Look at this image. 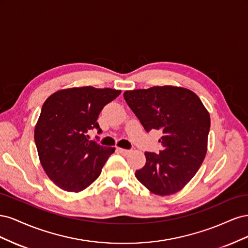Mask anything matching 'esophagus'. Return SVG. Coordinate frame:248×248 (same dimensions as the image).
<instances>
[{
  "label": "esophagus",
  "mask_w": 248,
  "mask_h": 248,
  "mask_svg": "<svg viewBox=\"0 0 248 248\" xmlns=\"http://www.w3.org/2000/svg\"><path fill=\"white\" fill-rule=\"evenodd\" d=\"M118 151L121 153L122 155H128L131 151L130 150H127V149H122V148H118Z\"/></svg>",
  "instance_id": "obj_1"
}]
</instances>
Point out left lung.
Masks as SVG:
<instances>
[{
	"mask_svg": "<svg viewBox=\"0 0 248 248\" xmlns=\"http://www.w3.org/2000/svg\"><path fill=\"white\" fill-rule=\"evenodd\" d=\"M124 99L147 132L160 130L159 154L146 152L139 181L157 196L181 190L205 159L210 130L209 112L188 89L163 86L126 91Z\"/></svg>",
	"mask_w": 248,
	"mask_h": 248,
	"instance_id": "1",
	"label": "left lung"
}]
</instances>
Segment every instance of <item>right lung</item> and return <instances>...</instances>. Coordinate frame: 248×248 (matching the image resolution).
Listing matches in <instances>:
<instances>
[{
    "mask_svg": "<svg viewBox=\"0 0 248 248\" xmlns=\"http://www.w3.org/2000/svg\"><path fill=\"white\" fill-rule=\"evenodd\" d=\"M120 90L81 87L60 90L43 103L34 139L41 166L60 188L79 192L101 174L114 147L89 140L88 131L101 132L97 119Z\"/></svg>",
    "mask_w": 248,
    "mask_h": 248,
    "instance_id": "add662e5",
    "label": "right lung"
}]
</instances>
